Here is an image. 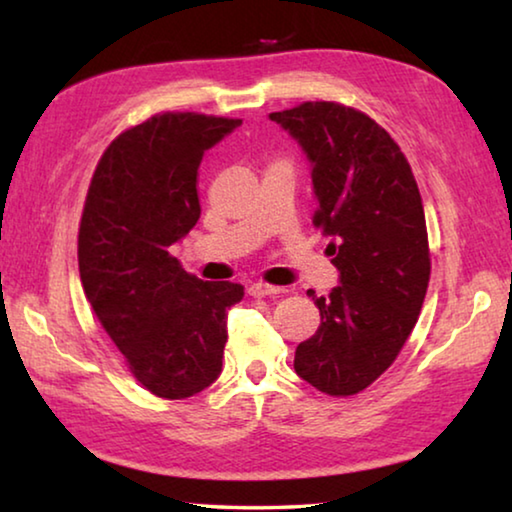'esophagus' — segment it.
<instances>
[{"mask_svg":"<svg viewBox=\"0 0 512 512\" xmlns=\"http://www.w3.org/2000/svg\"><path fill=\"white\" fill-rule=\"evenodd\" d=\"M282 287H273V284H264V282H255L250 284L248 293L253 298H266V296H275V293H282Z\"/></svg>","mask_w":512,"mask_h":512,"instance_id":"34e87169","label":"esophagus"}]
</instances>
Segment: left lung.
Returning a JSON list of instances; mask_svg holds the SVG:
<instances>
[{"label": "left lung", "mask_w": 512, "mask_h": 512, "mask_svg": "<svg viewBox=\"0 0 512 512\" xmlns=\"http://www.w3.org/2000/svg\"><path fill=\"white\" fill-rule=\"evenodd\" d=\"M311 162L314 225L334 237L339 287L316 302L320 325L293 368L327 395L368 388L418 323L429 287L427 221L409 160L375 119L334 101L271 112Z\"/></svg>", "instance_id": "left-lung-1"}]
</instances>
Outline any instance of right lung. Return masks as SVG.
<instances>
[{
	"instance_id": "right-lung-1",
	"label": "right lung",
	"mask_w": 512,
	"mask_h": 512,
	"mask_svg": "<svg viewBox=\"0 0 512 512\" xmlns=\"http://www.w3.org/2000/svg\"><path fill=\"white\" fill-rule=\"evenodd\" d=\"M241 119L160 112L110 142L94 169L79 228L85 298L128 370L164 400H185L221 375L235 282L189 275L171 246L201 219L203 153Z\"/></svg>"
}]
</instances>
